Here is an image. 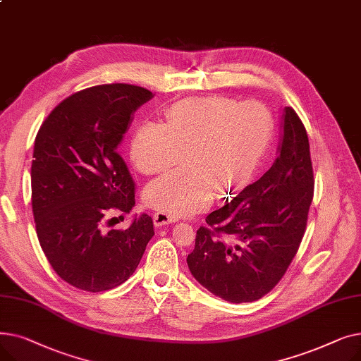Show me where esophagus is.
<instances>
[{
    "label": "esophagus",
    "mask_w": 361,
    "mask_h": 361,
    "mask_svg": "<svg viewBox=\"0 0 361 361\" xmlns=\"http://www.w3.org/2000/svg\"><path fill=\"white\" fill-rule=\"evenodd\" d=\"M178 221V216H174V215H169L166 212H155L154 214V222L157 226H164V225H168V224H173V222H177Z\"/></svg>",
    "instance_id": "obj_1"
}]
</instances>
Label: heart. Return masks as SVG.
I'll use <instances>...</instances> for the list:
<instances>
[{"mask_svg":"<svg viewBox=\"0 0 361 361\" xmlns=\"http://www.w3.org/2000/svg\"><path fill=\"white\" fill-rule=\"evenodd\" d=\"M272 117L259 102L238 104L224 97H197L177 102L166 124L143 123L131 139L130 155L145 174H159L145 200L173 215H192L209 207L221 190L231 195L247 185L267 154Z\"/></svg>","mask_w":361,"mask_h":361,"instance_id":"obj_1","label":"heart"}]
</instances>
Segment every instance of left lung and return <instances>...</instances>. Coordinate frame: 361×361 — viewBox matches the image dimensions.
I'll return each instance as SVG.
<instances>
[{
  "label": "left lung",
  "mask_w": 361,
  "mask_h": 361,
  "mask_svg": "<svg viewBox=\"0 0 361 361\" xmlns=\"http://www.w3.org/2000/svg\"><path fill=\"white\" fill-rule=\"evenodd\" d=\"M313 168L305 126L282 109L278 158L256 183L206 216L187 264L195 279L230 302L268 294L293 262L313 199Z\"/></svg>",
  "instance_id": "1"
}]
</instances>
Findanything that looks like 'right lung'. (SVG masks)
Masks as SVG:
<instances>
[{"label":"right lung","instance_id":"obj_1","mask_svg":"<svg viewBox=\"0 0 361 361\" xmlns=\"http://www.w3.org/2000/svg\"><path fill=\"white\" fill-rule=\"evenodd\" d=\"M152 98L140 86H93L64 99L37 131L30 171L36 234L52 269L75 288L121 286L155 234L147 214L133 216L127 230H105L108 216L130 214L136 203L117 149L133 114Z\"/></svg>","mask_w":361,"mask_h":361}]
</instances>
